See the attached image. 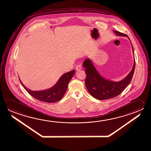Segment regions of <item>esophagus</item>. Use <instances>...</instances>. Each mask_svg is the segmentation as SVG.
<instances>
[{"label": "esophagus", "mask_w": 151, "mask_h": 151, "mask_svg": "<svg viewBox=\"0 0 151 151\" xmlns=\"http://www.w3.org/2000/svg\"><path fill=\"white\" fill-rule=\"evenodd\" d=\"M81 69H82V68H81V66L80 65H78L76 67V70H77V71L81 70Z\"/></svg>", "instance_id": "obj_1"}]
</instances>
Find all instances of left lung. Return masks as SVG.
<instances>
[{
  "mask_svg": "<svg viewBox=\"0 0 151 151\" xmlns=\"http://www.w3.org/2000/svg\"><path fill=\"white\" fill-rule=\"evenodd\" d=\"M114 32L118 36L127 37L126 34L118 31H114ZM132 47L134 52L132 45ZM135 63L134 60L132 71L124 80L119 82H114L103 78L96 70L91 61L89 58L86 59L83 63V66L86 69L85 85L88 91L91 96L99 100L112 99L120 95L132 81Z\"/></svg>",
  "mask_w": 151,
  "mask_h": 151,
  "instance_id": "obj_1",
  "label": "left lung"
}]
</instances>
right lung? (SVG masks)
Here are the masks:
<instances>
[{
    "instance_id": "1",
    "label": "right lung",
    "mask_w": 151,
    "mask_h": 151,
    "mask_svg": "<svg viewBox=\"0 0 151 151\" xmlns=\"http://www.w3.org/2000/svg\"><path fill=\"white\" fill-rule=\"evenodd\" d=\"M75 70H73L63 74L54 87L45 91H31L26 88L23 85L21 80H19L23 87L31 96H32L35 99H37L40 101L50 103L57 102L62 99L63 96L65 93L69 82L73 76Z\"/></svg>"
}]
</instances>
